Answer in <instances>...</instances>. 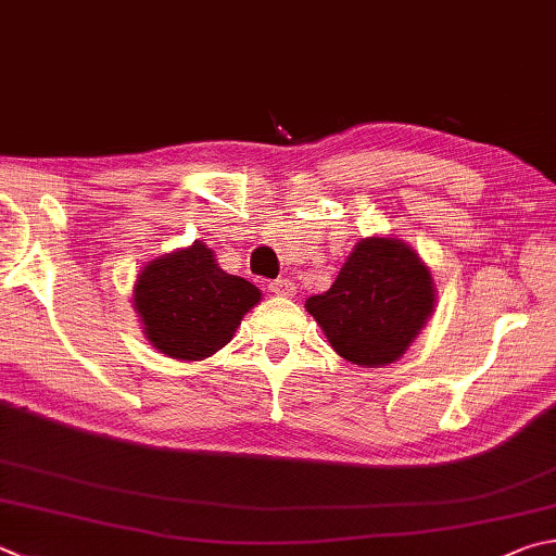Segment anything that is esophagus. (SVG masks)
I'll return each mask as SVG.
<instances>
[{"label":"esophagus","mask_w":556,"mask_h":556,"mask_svg":"<svg viewBox=\"0 0 556 556\" xmlns=\"http://www.w3.org/2000/svg\"><path fill=\"white\" fill-rule=\"evenodd\" d=\"M267 289L271 291V294H277V296H281V299H291L296 294V285L291 279H275V281H269L267 285Z\"/></svg>","instance_id":"34e87169"}]
</instances>
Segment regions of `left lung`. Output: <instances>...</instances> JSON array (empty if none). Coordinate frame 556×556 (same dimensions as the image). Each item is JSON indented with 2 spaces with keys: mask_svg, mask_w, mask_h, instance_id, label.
<instances>
[{
  "mask_svg": "<svg viewBox=\"0 0 556 556\" xmlns=\"http://www.w3.org/2000/svg\"><path fill=\"white\" fill-rule=\"evenodd\" d=\"M306 311L340 357L359 367H387L435 311V285L426 262L403 240L365 238L332 287L306 301Z\"/></svg>",
  "mask_w": 556,
  "mask_h": 556,
  "instance_id": "8db88e82",
  "label": "left lung"
}]
</instances>
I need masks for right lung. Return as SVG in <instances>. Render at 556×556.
<instances>
[{
	"instance_id": "right-lung-1",
	"label": "right lung",
	"mask_w": 556,
	"mask_h": 556,
	"mask_svg": "<svg viewBox=\"0 0 556 556\" xmlns=\"http://www.w3.org/2000/svg\"><path fill=\"white\" fill-rule=\"evenodd\" d=\"M260 289L216 265L201 240L140 269L134 306L150 345L173 359H204L233 340Z\"/></svg>"
}]
</instances>
